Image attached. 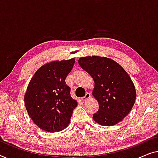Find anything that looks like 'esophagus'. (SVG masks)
Returning <instances> with one entry per match:
<instances>
[{
    "label": "esophagus",
    "mask_w": 158,
    "mask_h": 158,
    "mask_svg": "<svg viewBox=\"0 0 158 158\" xmlns=\"http://www.w3.org/2000/svg\"><path fill=\"white\" fill-rule=\"evenodd\" d=\"M90 97H91V94H89V93H86V94H85V96L84 97H83L81 98V100L82 101H86V100H88L90 98Z\"/></svg>",
    "instance_id": "esophagus-1"
}]
</instances>
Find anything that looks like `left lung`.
Listing matches in <instances>:
<instances>
[{
	"mask_svg": "<svg viewBox=\"0 0 158 158\" xmlns=\"http://www.w3.org/2000/svg\"><path fill=\"white\" fill-rule=\"evenodd\" d=\"M78 62L94 81L92 94L98 102L99 110L93 114L94 120L104 126L120 123L136 99L130 77L118 63L106 57H81Z\"/></svg>",
	"mask_w": 158,
	"mask_h": 158,
	"instance_id": "1",
	"label": "left lung"
}]
</instances>
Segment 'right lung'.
Returning <instances> with one entry per match:
<instances>
[{"label":"right lung","instance_id":"obj_1","mask_svg":"<svg viewBox=\"0 0 158 158\" xmlns=\"http://www.w3.org/2000/svg\"><path fill=\"white\" fill-rule=\"evenodd\" d=\"M74 59L54 61L38 69L28 84L24 97L28 114L33 122L46 132L63 130L69 125L77 102L70 95L65 79Z\"/></svg>","mask_w":158,"mask_h":158}]
</instances>
